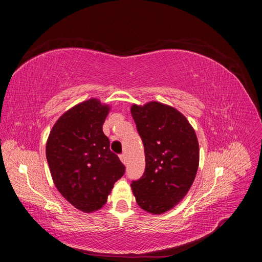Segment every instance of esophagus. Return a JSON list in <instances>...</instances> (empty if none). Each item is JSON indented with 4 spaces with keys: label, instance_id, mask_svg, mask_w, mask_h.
I'll list each match as a JSON object with an SVG mask.
<instances>
[{
    "label": "esophagus",
    "instance_id": "obj_1",
    "mask_svg": "<svg viewBox=\"0 0 262 262\" xmlns=\"http://www.w3.org/2000/svg\"><path fill=\"white\" fill-rule=\"evenodd\" d=\"M119 157H120V161H121L123 164H126V155H125L124 153L121 154Z\"/></svg>",
    "mask_w": 262,
    "mask_h": 262
}]
</instances>
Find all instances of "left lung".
Here are the masks:
<instances>
[{
    "label": "left lung",
    "mask_w": 262,
    "mask_h": 262,
    "mask_svg": "<svg viewBox=\"0 0 262 262\" xmlns=\"http://www.w3.org/2000/svg\"><path fill=\"white\" fill-rule=\"evenodd\" d=\"M131 114L145 153V171L132 181V191L142 209L162 214L191 187L199 166V143L186 117L170 106L150 101L133 105Z\"/></svg>",
    "instance_id": "8db88e82"
}]
</instances>
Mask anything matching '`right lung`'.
Returning a JSON list of instances; mask_svg holds the SVG:
<instances>
[{"label": "right lung", "instance_id": "1", "mask_svg": "<svg viewBox=\"0 0 262 262\" xmlns=\"http://www.w3.org/2000/svg\"><path fill=\"white\" fill-rule=\"evenodd\" d=\"M109 107L91 98L69 109L55 122L46 156L55 187L83 212L102 208L125 171L102 132Z\"/></svg>", "mask_w": 262, "mask_h": 262}]
</instances>
